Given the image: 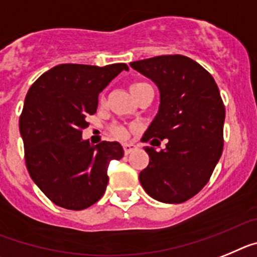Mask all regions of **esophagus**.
Masks as SVG:
<instances>
[{
  "label": "esophagus",
  "mask_w": 257,
  "mask_h": 257,
  "mask_svg": "<svg viewBox=\"0 0 257 257\" xmlns=\"http://www.w3.org/2000/svg\"><path fill=\"white\" fill-rule=\"evenodd\" d=\"M122 149H124V153H125V155H128V154H131L132 151H135L136 149H137V146L133 144H124L122 145Z\"/></svg>",
  "instance_id": "1"
}]
</instances>
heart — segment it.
Wrapping results in <instances>:
<instances>
[{
    "mask_svg": "<svg viewBox=\"0 0 257 257\" xmlns=\"http://www.w3.org/2000/svg\"><path fill=\"white\" fill-rule=\"evenodd\" d=\"M147 86H150V85H147V84H145V82H133L129 89H131L132 95L136 98L138 93H140L141 90H144L145 88H147ZM99 102H101V103H104V98L101 97ZM111 132H112V135L115 136L116 138H119V140H125V138L128 137V129L122 125H113L112 128H111Z\"/></svg>",
    "mask_w": 257,
    "mask_h": 257,
    "instance_id": "1",
    "label": "heart"
}]
</instances>
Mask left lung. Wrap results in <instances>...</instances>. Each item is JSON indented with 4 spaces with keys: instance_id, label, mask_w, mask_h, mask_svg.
<instances>
[{
    "instance_id": "obj_1",
    "label": "left lung",
    "mask_w": 257,
    "mask_h": 257,
    "mask_svg": "<svg viewBox=\"0 0 257 257\" xmlns=\"http://www.w3.org/2000/svg\"><path fill=\"white\" fill-rule=\"evenodd\" d=\"M131 67L159 88V111L142 141L166 140V149L145 147L149 166L140 182L163 203H182L206 186L224 147L225 106L208 71L185 55H160Z\"/></svg>"
}]
</instances>
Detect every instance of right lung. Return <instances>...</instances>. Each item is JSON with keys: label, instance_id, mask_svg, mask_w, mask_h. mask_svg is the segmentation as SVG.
I'll list each match as a JSON object with an SVG mask.
<instances>
[{"label": "right lung", "instance_id": "add662e5", "mask_svg": "<svg viewBox=\"0 0 257 257\" xmlns=\"http://www.w3.org/2000/svg\"><path fill=\"white\" fill-rule=\"evenodd\" d=\"M125 63L104 67L59 64L42 73L26 95L19 119L27 169L51 202L80 211L106 191L111 160L124 155L119 142L97 146L82 140L86 117L97 111L98 95Z\"/></svg>", "mask_w": 257, "mask_h": 257}]
</instances>
